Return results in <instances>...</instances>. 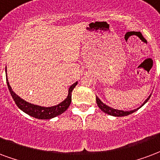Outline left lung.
<instances>
[{"mask_svg":"<svg viewBox=\"0 0 160 160\" xmlns=\"http://www.w3.org/2000/svg\"><path fill=\"white\" fill-rule=\"evenodd\" d=\"M150 96H151V94L149 95V97L143 102V104H142L140 107H142L143 105L148 102ZM96 103H97V106L99 107V108H100L102 112H104L105 113L108 114V115H112V116H115V117H123V116H127V115H129V114L133 113L134 112H136L137 109H139L140 108L139 107V108L135 109V110L125 111V112L122 110H117V109H113V108H112V107H108V106H107L106 104H104V103H103V102H102L98 97H96Z\"/></svg>","mask_w":160,"mask_h":160,"instance_id":"obj_1","label":"left lung"}]
</instances>
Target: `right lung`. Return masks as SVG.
<instances>
[{
  "instance_id": "1",
  "label": "right lung",
  "mask_w": 160,
  "mask_h": 160,
  "mask_svg": "<svg viewBox=\"0 0 160 160\" xmlns=\"http://www.w3.org/2000/svg\"><path fill=\"white\" fill-rule=\"evenodd\" d=\"M7 83H8V89H9L12 97L20 110H22L24 112L27 113L31 117L36 118L38 119H50V118H53L62 114L64 112H66L68 109L69 106L71 105V102H72V92L76 87V85L78 84V82H76L75 83H73L70 87L68 91V96L65 101H63L61 103H59L57 106L51 107H40V106H37V105L31 104L27 101L22 100L19 96H18L12 90L11 86L8 81V77H7Z\"/></svg>"
}]
</instances>
